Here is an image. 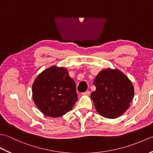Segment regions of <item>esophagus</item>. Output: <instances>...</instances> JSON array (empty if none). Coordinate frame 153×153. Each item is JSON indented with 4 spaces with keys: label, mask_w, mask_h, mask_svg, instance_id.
<instances>
[{
    "label": "esophagus",
    "mask_w": 153,
    "mask_h": 153,
    "mask_svg": "<svg viewBox=\"0 0 153 153\" xmlns=\"http://www.w3.org/2000/svg\"><path fill=\"white\" fill-rule=\"evenodd\" d=\"M82 95H86V96H89L90 95V91H87L84 92V93H82Z\"/></svg>",
    "instance_id": "34e87169"
}]
</instances>
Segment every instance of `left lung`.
<instances>
[{
  "label": "left lung",
  "mask_w": 153,
  "mask_h": 153,
  "mask_svg": "<svg viewBox=\"0 0 153 153\" xmlns=\"http://www.w3.org/2000/svg\"><path fill=\"white\" fill-rule=\"evenodd\" d=\"M93 83L96 90L91 94V98L100 116L114 119L128 109L134 96V87L122 71L116 68L102 70Z\"/></svg>",
  "instance_id": "1"
}]
</instances>
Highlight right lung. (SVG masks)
Wrapping results in <instances>:
<instances>
[{
  "label": "right lung",
  "instance_id": "obj_1",
  "mask_svg": "<svg viewBox=\"0 0 153 153\" xmlns=\"http://www.w3.org/2000/svg\"><path fill=\"white\" fill-rule=\"evenodd\" d=\"M32 97L44 115L58 118L72 109L77 100L76 83L66 68L51 66L35 79Z\"/></svg>",
  "mask_w": 153,
  "mask_h": 153
}]
</instances>
